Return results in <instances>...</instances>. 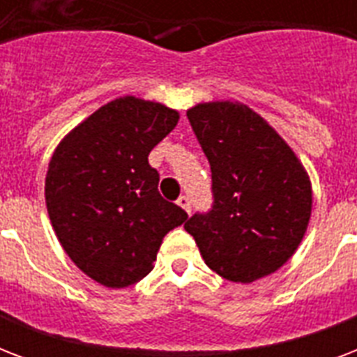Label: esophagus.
Returning a JSON list of instances; mask_svg holds the SVG:
<instances>
[{
  "mask_svg": "<svg viewBox=\"0 0 357 357\" xmlns=\"http://www.w3.org/2000/svg\"><path fill=\"white\" fill-rule=\"evenodd\" d=\"M178 206L181 207V209H185L187 213H190V198L189 196H179L178 198Z\"/></svg>",
  "mask_w": 357,
  "mask_h": 357,
  "instance_id": "34e87169",
  "label": "esophagus"
}]
</instances>
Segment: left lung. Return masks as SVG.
Listing matches in <instances>:
<instances>
[{"mask_svg":"<svg viewBox=\"0 0 357 357\" xmlns=\"http://www.w3.org/2000/svg\"><path fill=\"white\" fill-rule=\"evenodd\" d=\"M211 165L213 209L185 229L206 265L235 283L276 272L302 243L313 206L310 176L293 148L241 102L198 103L187 111Z\"/></svg>","mask_w":357,"mask_h":357,"instance_id":"1","label":"left lung"}]
</instances>
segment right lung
Here are the masks:
<instances>
[{"label":"right lung","instance_id":"obj_1","mask_svg":"<svg viewBox=\"0 0 357 357\" xmlns=\"http://www.w3.org/2000/svg\"><path fill=\"white\" fill-rule=\"evenodd\" d=\"M178 120L162 103L116 98L53 151L44 187L53 231L75 266L105 287L140 282L165 235L187 220L181 207L162 200L148 162Z\"/></svg>","mask_w":357,"mask_h":357}]
</instances>
